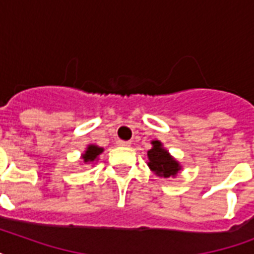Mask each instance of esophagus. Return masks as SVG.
<instances>
[{"instance_id": "obj_1", "label": "esophagus", "mask_w": 254, "mask_h": 254, "mask_svg": "<svg viewBox=\"0 0 254 254\" xmlns=\"http://www.w3.org/2000/svg\"><path fill=\"white\" fill-rule=\"evenodd\" d=\"M117 145L119 146H130V142L129 141H117Z\"/></svg>"}]
</instances>
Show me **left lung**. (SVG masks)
<instances>
[{
    "label": "left lung",
    "instance_id": "8db88e82",
    "mask_svg": "<svg viewBox=\"0 0 254 254\" xmlns=\"http://www.w3.org/2000/svg\"><path fill=\"white\" fill-rule=\"evenodd\" d=\"M151 145L153 147L147 151V158H149L147 166L150 167L151 171H154L158 177H175L182 169L179 162L170 155V153L163 147L161 141L154 139V141H151Z\"/></svg>",
    "mask_w": 254,
    "mask_h": 254
}]
</instances>
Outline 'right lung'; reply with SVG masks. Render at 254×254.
I'll return each instance as SVG.
<instances>
[{
    "mask_svg": "<svg viewBox=\"0 0 254 254\" xmlns=\"http://www.w3.org/2000/svg\"><path fill=\"white\" fill-rule=\"evenodd\" d=\"M104 151L103 147L97 146V145H88L87 150L83 153L81 158H83V162L84 163H92L95 162L97 157H99L101 153Z\"/></svg>",
    "mask_w": 254,
    "mask_h": 254,
    "instance_id": "add662e5",
    "label": "right lung"
}]
</instances>
